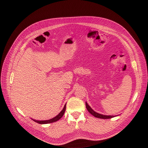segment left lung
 Returning a JSON list of instances; mask_svg holds the SVG:
<instances>
[{"instance_id":"8db88e82","label":"left lung","mask_w":148,"mask_h":148,"mask_svg":"<svg viewBox=\"0 0 148 148\" xmlns=\"http://www.w3.org/2000/svg\"><path fill=\"white\" fill-rule=\"evenodd\" d=\"M86 107L87 110H88V112L92 114L94 116H95V118H100V119H110L112 118H114V116H117L118 115H116V116H111V115H104V114H99L96 112H95L94 110H93L92 108L88 105V104L86 102Z\"/></svg>"}]
</instances>
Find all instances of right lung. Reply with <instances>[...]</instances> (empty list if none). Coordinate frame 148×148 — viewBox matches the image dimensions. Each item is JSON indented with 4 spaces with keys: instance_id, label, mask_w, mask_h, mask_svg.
Segmentation results:
<instances>
[{
    "instance_id": "right-lung-1",
    "label": "right lung",
    "mask_w": 148,
    "mask_h": 148,
    "mask_svg": "<svg viewBox=\"0 0 148 148\" xmlns=\"http://www.w3.org/2000/svg\"><path fill=\"white\" fill-rule=\"evenodd\" d=\"M66 104H65L64 107V108L62 109V110L56 116H55V117H54L53 118L51 119H49V120H45V121H38V120H35V119H32L34 121H35V122L38 123H40V124H47V123H53V122H56L57 121H58L59 119H60L62 116H63L65 112V110H66Z\"/></svg>"
}]
</instances>
